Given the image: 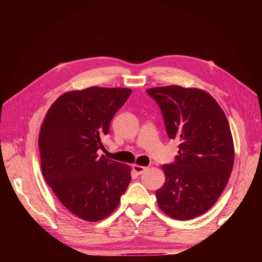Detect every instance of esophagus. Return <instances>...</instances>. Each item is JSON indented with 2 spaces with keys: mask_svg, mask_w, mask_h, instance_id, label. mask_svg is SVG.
<instances>
[{
  "mask_svg": "<svg viewBox=\"0 0 262 262\" xmlns=\"http://www.w3.org/2000/svg\"><path fill=\"white\" fill-rule=\"evenodd\" d=\"M132 169H133V172H134V173H137V175H141L142 172H144V171L146 170V167H144V166L134 164V165L132 166Z\"/></svg>",
  "mask_w": 262,
  "mask_h": 262,
  "instance_id": "1",
  "label": "esophagus"
}]
</instances>
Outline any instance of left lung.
<instances>
[{"mask_svg": "<svg viewBox=\"0 0 262 262\" xmlns=\"http://www.w3.org/2000/svg\"><path fill=\"white\" fill-rule=\"evenodd\" d=\"M156 100L170 139H177L176 162L163 165L166 181L156 190L160 209L176 220H191L219 199L234 165V142L223 109L211 95L178 85L146 90Z\"/></svg>", "mask_w": 262, "mask_h": 262, "instance_id": "obj_1", "label": "left lung"}]
</instances>
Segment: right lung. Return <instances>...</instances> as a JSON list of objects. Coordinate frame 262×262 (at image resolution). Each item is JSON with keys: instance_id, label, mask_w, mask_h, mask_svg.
<instances>
[{"instance_id": "right-lung-1", "label": "right lung", "mask_w": 262, "mask_h": 262, "mask_svg": "<svg viewBox=\"0 0 262 262\" xmlns=\"http://www.w3.org/2000/svg\"><path fill=\"white\" fill-rule=\"evenodd\" d=\"M130 89L93 86L62 94L39 134L42 175L60 202L84 221L110 215L131 181V167L98 155Z\"/></svg>"}]
</instances>
